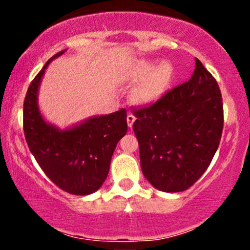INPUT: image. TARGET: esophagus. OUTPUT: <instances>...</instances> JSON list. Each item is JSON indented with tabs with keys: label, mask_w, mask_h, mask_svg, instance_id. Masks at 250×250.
<instances>
[{
	"label": "esophagus",
	"mask_w": 250,
	"mask_h": 250,
	"mask_svg": "<svg viewBox=\"0 0 250 250\" xmlns=\"http://www.w3.org/2000/svg\"><path fill=\"white\" fill-rule=\"evenodd\" d=\"M135 120H136V117H135L133 114H129V115L127 116V123H128L129 128L133 127V123L135 122Z\"/></svg>",
	"instance_id": "1"
}]
</instances>
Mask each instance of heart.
<instances>
[{
  "mask_svg": "<svg viewBox=\"0 0 250 250\" xmlns=\"http://www.w3.org/2000/svg\"><path fill=\"white\" fill-rule=\"evenodd\" d=\"M134 76L137 81H143L139 91L140 100L143 102H153L159 100L167 91L174 77L171 63L154 61H139L135 64Z\"/></svg>",
  "mask_w": 250,
  "mask_h": 250,
  "instance_id": "1",
  "label": "heart"
}]
</instances>
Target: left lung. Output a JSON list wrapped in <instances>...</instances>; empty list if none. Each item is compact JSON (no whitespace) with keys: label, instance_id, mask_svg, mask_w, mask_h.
I'll list each match as a JSON object with an SVG mask.
<instances>
[{"label":"left lung","instance_id":"left-lung-1","mask_svg":"<svg viewBox=\"0 0 250 250\" xmlns=\"http://www.w3.org/2000/svg\"><path fill=\"white\" fill-rule=\"evenodd\" d=\"M134 115L146 179L166 193L191 187L207 170L222 135V96L211 74L195 59L188 82Z\"/></svg>","mask_w":250,"mask_h":250}]
</instances>
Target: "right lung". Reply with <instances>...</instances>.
Returning <instances> with one entry per match:
<instances>
[{
  "label": "right lung",
  "instance_id": "1",
  "mask_svg": "<svg viewBox=\"0 0 250 250\" xmlns=\"http://www.w3.org/2000/svg\"><path fill=\"white\" fill-rule=\"evenodd\" d=\"M64 53L51 57L28 88L24 136L40 167L57 187L73 195H89L107 179L117 142L127 133V111L91 116L65 129L45 121L39 107L40 84L49 63Z\"/></svg>",
  "mask_w": 250,
  "mask_h": 250
}]
</instances>
